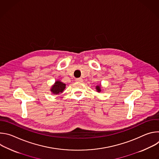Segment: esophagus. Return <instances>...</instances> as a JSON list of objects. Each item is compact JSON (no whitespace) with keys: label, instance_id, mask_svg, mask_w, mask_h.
Here are the masks:
<instances>
[{"label":"esophagus","instance_id":"1","mask_svg":"<svg viewBox=\"0 0 159 159\" xmlns=\"http://www.w3.org/2000/svg\"><path fill=\"white\" fill-rule=\"evenodd\" d=\"M75 81L79 82H83V79L82 78H78L75 79Z\"/></svg>","mask_w":159,"mask_h":159}]
</instances>
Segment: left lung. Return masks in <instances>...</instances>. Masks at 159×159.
I'll return each instance as SVG.
<instances>
[{
    "instance_id": "1",
    "label": "left lung",
    "mask_w": 159,
    "mask_h": 159,
    "mask_svg": "<svg viewBox=\"0 0 159 159\" xmlns=\"http://www.w3.org/2000/svg\"><path fill=\"white\" fill-rule=\"evenodd\" d=\"M96 90H97V92L98 93H100L101 91V86L100 85H97L96 87Z\"/></svg>"
}]
</instances>
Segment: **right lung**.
I'll use <instances>...</instances> for the list:
<instances>
[{"label": "right lung", "instance_id": "obj_1", "mask_svg": "<svg viewBox=\"0 0 159 159\" xmlns=\"http://www.w3.org/2000/svg\"><path fill=\"white\" fill-rule=\"evenodd\" d=\"M66 84L61 82L60 80H57L55 84L52 85L50 90L53 94H59L63 92L64 89H65Z\"/></svg>", "mask_w": 159, "mask_h": 159}]
</instances>
